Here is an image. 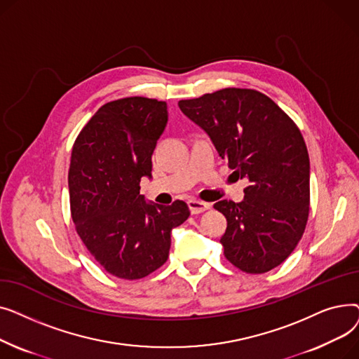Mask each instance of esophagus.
Returning a JSON list of instances; mask_svg holds the SVG:
<instances>
[{"mask_svg":"<svg viewBox=\"0 0 359 359\" xmlns=\"http://www.w3.org/2000/svg\"><path fill=\"white\" fill-rule=\"evenodd\" d=\"M187 205H189V210H191L192 214H201V212L211 208L210 203L201 202V201H196V199H191L189 202H187Z\"/></svg>","mask_w":359,"mask_h":359,"instance_id":"obj_1","label":"esophagus"}]
</instances>
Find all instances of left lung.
I'll return each mask as SVG.
<instances>
[{"instance_id": "obj_1", "label": "left lung", "mask_w": 359, "mask_h": 359, "mask_svg": "<svg viewBox=\"0 0 359 359\" xmlns=\"http://www.w3.org/2000/svg\"><path fill=\"white\" fill-rule=\"evenodd\" d=\"M179 107L211 138L244 198L219 201L227 218L219 243L233 265L265 273L280 265L303 237L310 205V160L303 135L273 100L249 88H222Z\"/></svg>"}]
</instances>
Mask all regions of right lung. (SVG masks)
<instances>
[{"instance_id": "obj_1", "label": "right lung", "mask_w": 359, "mask_h": 359, "mask_svg": "<svg viewBox=\"0 0 359 359\" xmlns=\"http://www.w3.org/2000/svg\"><path fill=\"white\" fill-rule=\"evenodd\" d=\"M168 121L167 103L126 97L102 106L74 144L71 215L87 250L113 276L140 279L168 257L172 230L191 215L183 201L147 202L142 177Z\"/></svg>"}]
</instances>
